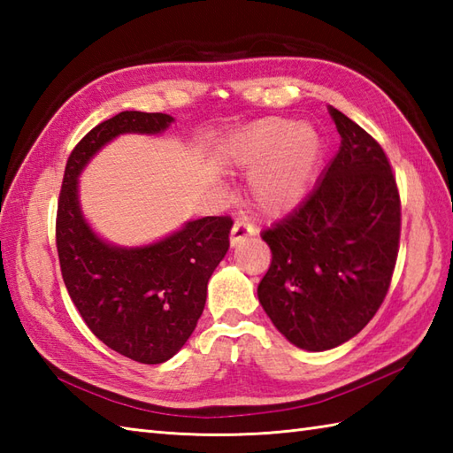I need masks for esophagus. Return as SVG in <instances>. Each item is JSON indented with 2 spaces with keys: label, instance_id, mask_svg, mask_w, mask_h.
<instances>
[{
  "label": "esophagus",
  "instance_id": "34e87169",
  "mask_svg": "<svg viewBox=\"0 0 453 453\" xmlns=\"http://www.w3.org/2000/svg\"><path fill=\"white\" fill-rule=\"evenodd\" d=\"M255 235V229L253 226H249L247 221H242L237 219L234 227H232V237H229V243H232V247H237L242 242H245V239L253 237Z\"/></svg>",
  "mask_w": 453,
  "mask_h": 453
}]
</instances>
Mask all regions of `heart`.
<instances>
[{
  "instance_id": "obj_1",
  "label": "heart",
  "mask_w": 453,
  "mask_h": 453,
  "mask_svg": "<svg viewBox=\"0 0 453 453\" xmlns=\"http://www.w3.org/2000/svg\"><path fill=\"white\" fill-rule=\"evenodd\" d=\"M321 151L319 134L310 124L268 117L235 130L224 143L221 159L229 169H253V204L266 216H280L305 196Z\"/></svg>"
}]
</instances>
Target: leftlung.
<instances>
[{"label":"left lung","mask_w":453,"mask_h":453,"mask_svg":"<svg viewBox=\"0 0 453 453\" xmlns=\"http://www.w3.org/2000/svg\"><path fill=\"white\" fill-rule=\"evenodd\" d=\"M341 148L315 188L265 229L273 263L257 288L274 326L297 349L331 350L380 310L397 261L401 202L381 146L329 107Z\"/></svg>","instance_id":"obj_1"}]
</instances>
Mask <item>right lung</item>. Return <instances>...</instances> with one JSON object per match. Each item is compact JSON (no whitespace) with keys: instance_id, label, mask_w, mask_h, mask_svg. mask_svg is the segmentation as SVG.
I'll return each mask as SVG.
<instances>
[{"instance_id":"obj_1","label":"right lung","mask_w":453,"mask_h":453,"mask_svg":"<svg viewBox=\"0 0 453 453\" xmlns=\"http://www.w3.org/2000/svg\"><path fill=\"white\" fill-rule=\"evenodd\" d=\"M173 122L171 114L140 111L101 122L72 151L58 200L56 247L67 294L99 341L142 364L167 362L188 341L234 221L206 216L148 245H114L83 216L80 175L114 138L157 136Z\"/></svg>"}]
</instances>
